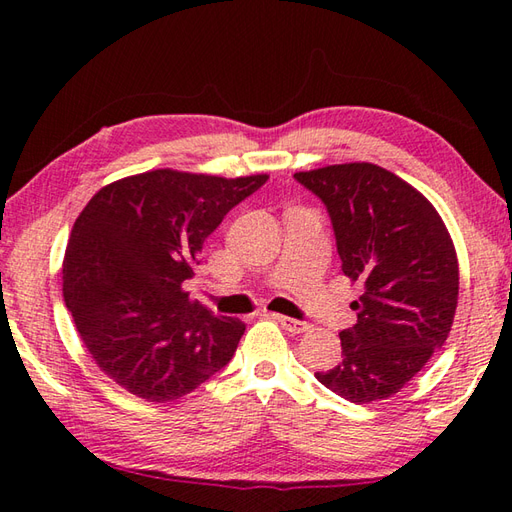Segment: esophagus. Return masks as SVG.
Returning <instances> with one entry per match:
<instances>
[{
  "instance_id": "1",
  "label": "esophagus",
  "mask_w": 512,
  "mask_h": 512,
  "mask_svg": "<svg viewBox=\"0 0 512 512\" xmlns=\"http://www.w3.org/2000/svg\"><path fill=\"white\" fill-rule=\"evenodd\" d=\"M275 321L284 328L286 332H292V334H303L310 330V325L306 321H297V319H290V317H284V314H273Z\"/></svg>"
}]
</instances>
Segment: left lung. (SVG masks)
Returning a JSON list of instances; mask_svg holds the SVG:
<instances>
[{
	"mask_svg": "<svg viewBox=\"0 0 512 512\" xmlns=\"http://www.w3.org/2000/svg\"><path fill=\"white\" fill-rule=\"evenodd\" d=\"M330 213L343 273L363 295L343 330L339 365L321 385L365 405L398 394L451 332L460 270L453 239L433 204L396 173L347 162L295 173Z\"/></svg>",
	"mask_w": 512,
	"mask_h": 512,
	"instance_id": "8db88e82",
	"label": "left lung"
}]
</instances>
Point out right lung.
Listing matches in <instances>:
<instances>
[{"mask_svg": "<svg viewBox=\"0 0 512 512\" xmlns=\"http://www.w3.org/2000/svg\"><path fill=\"white\" fill-rule=\"evenodd\" d=\"M266 180L156 169L107 184L76 217L65 306L96 365L129 394L182 398L233 358L246 325L189 301L182 284L204 239Z\"/></svg>", "mask_w": 512, "mask_h": 512, "instance_id": "1", "label": "right lung"}]
</instances>
